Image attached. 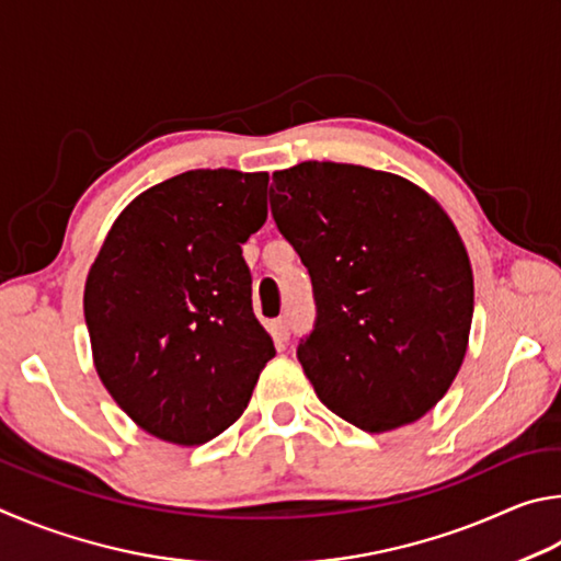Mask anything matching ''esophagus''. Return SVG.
I'll return each mask as SVG.
<instances>
[{
  "mask_svg": "<svg viewBox=\"0 0 561 561\" xmlns=\"http://www.w3.org/2000/svg\"><path fill=\"white\" fill-rule=\"evenodd\" d=\"M268 330H271V335H273L275 342H278V345H283V342H288V337H290V322L286 318L273 320L271 325H268Z\"/></svg>",
  "mask_w": 561,
  "mask_h": 561,
  "instance_id": "1",
  "label": "esophagus"
}]
</instances>
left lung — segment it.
I'll return each instance as SVG.
<instances>
[{
    "instance_id": "8db88e82",
    "label": "left lung",
    "mask_w": 561,
    "mask_h": 561,
    "mask_svg": "<svg viewBox=\"0 0 561 561\" xmlns=\"http://www.w3.org/2000/svg\"><path fill=\"white\" fill-rule=\"evenodd\" d=\"M268 194L312 280L298 359L318 399L369 434L414 424L468 347L473 271L456 226L404 176L359 164L300 162Z\"/></svg>"
}]
</instances>
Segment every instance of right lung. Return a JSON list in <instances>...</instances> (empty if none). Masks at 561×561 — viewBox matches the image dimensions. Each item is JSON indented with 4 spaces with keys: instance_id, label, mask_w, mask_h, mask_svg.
<instances>
[{
    "instance_id": "add662e5",
    "label": "right lung",
    "mask_w": 561,
    "mask_h": 561,
    "mask_svg": "<svg viewBox=\"0 0 561 561\" xmlns=\"http://www.w3.org/2000/svg\"><path fill=\"white\" fill-rule=\"evenodd\" d=\"M268 174L190 170L125 206L85 280L98 377L162 440L199 446L249 407L268 332L241 243L263 226Z\"/></svg>"
}]
</instances>
